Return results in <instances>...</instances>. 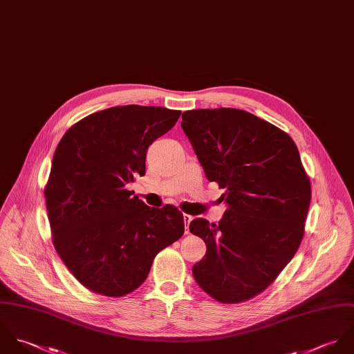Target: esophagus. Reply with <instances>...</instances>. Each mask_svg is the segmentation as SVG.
Listing matches in <instances>:
<instances>
[{
  "mask_svg": "<svg viewBox=\"0 0 354 354\" xmlns=\"http://www.w3.org/2000/svg\"><path fill=\"white\" fill-rule=\"evenodd\" d=\"M183 218H185V223L187 224V225H186V234H189V224H190V221L193 220V217H192L190 214H183Z\"/></svg>",
  "mask_w": 354,
  "mask_h": 354,
  "instance_id": "1",
  "label": "esophagus"
}]
</instances>
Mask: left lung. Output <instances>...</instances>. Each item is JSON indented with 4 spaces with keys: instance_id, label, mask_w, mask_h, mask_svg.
Segmentation results:
<instances>
[{
    "instance_id": "left-lung-1",
    "label": "left lung",
    "mask_w": 354,
    "mask_h": 354,
    "mask_svg": "<svg viewBox=\"0 0 354 354\" xmlns=\"http://www.w3.org/2000/svg\"><path fill=\"white\" fill-rule=\"evenodd\" d=\"M182 129L227 204L218 224L190 223L207 243L194 279L218 302L248 301L278 278L304 236L310 182L298 149L281 129L235 108L186 111Z\"/></svg>"
}]
</instances>
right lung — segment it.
Instances as JSON below:
<instances>
[{
	"mask_svg": "<svg viewBox=\"0 0 354 354\" xmlns=\"http://www.w3.org/2000/svg\"><path fill=\"white\" fill-rule=\"evenodd\" d=\"M179 116L162 106H113L79 120L57 145L45 187L52 241L86 288L106 297L134 291L156 254L183 235L178 208H150L126 189Z\"/></svg>",
	"mask_w": 354,
	"mask_h": 354,
	"instance_id": "add662e5",
	"label": "right lung"
}]
</instances>
